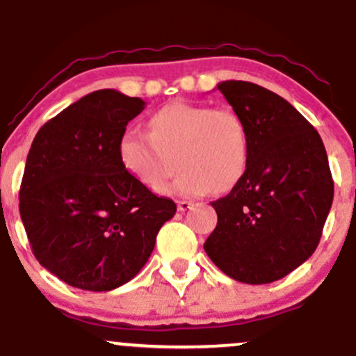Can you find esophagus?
I'll use <instances>...</instances> for the list:
<instances>
[{"label":"esophagus","instance_id":"1","mask_svg":"<svg viewBox=\"0 0 356 356\" xmlns=\"http://www.w3.org/2000/svg\"><path fill=\"white\" fill-rule=\"evenodd\" d=\"M191 207H192V202H189V201H179V202H177V209L181 211V212L189 211Z\"/></svg>","mask_w":356,"mask_h":356}]
</instances>
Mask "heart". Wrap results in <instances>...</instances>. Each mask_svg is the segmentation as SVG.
<instances>
[{
  "label": "heart",
  "instance_id": "1",
  "mask_svg": "<svg viewBox=\"0 0 356 356\" xmlns=\"http://www.w3.org/2000/svg\"><path fill=\"white\" fill-rule=\"evenodd\" d=\"M249 130L231 107L170 102L149 120V134L127 130L118 155L127 172L149 189H159L182 167L162 192L184 197L227 192L249 165Z\"/></svg>",
  "mask_w": 356,
  "mask_h": 356
}]
</instances>
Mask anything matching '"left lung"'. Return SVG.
<instances>
[{
  "mask_svg": "<svg viewBox=\"0 0 356 356\" xmlns=\"http://www.w3.org/2000/svg\"><path fill=\"white\" fill-rule=\"evenodd\" d=\"M218 90L246 122L249 165L212 202L218 226L204 243L224 275L248 284L281 280L313 254L333 202V179L320 134L283 97L251 81Z\"/></svg>",
  "mask_w": 356,
  "mask_h": 356,
  "instance_id": "8db88e82",
  "label": "left lung"
}]
</instances>
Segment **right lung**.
<instances>
[{"label":"right lung","mask_w":356,"mask_h":356,"mask_svg":"<svg viewBox=\"0 0 356 356\" xmlns=\"http://www.w3.org/2000/svg\"><path fill=\"white\" fill-rule=\"evenodd\" d=\"M144 108L138 97L97 90L48 120L28 152L24 231L38 263L73 288L110 291L132 280L177 211L120 162L118 142Z\"/></svg>","instance_id":"1"}]
</instances>
